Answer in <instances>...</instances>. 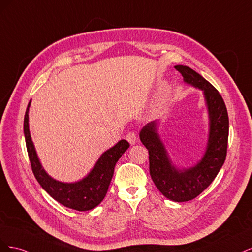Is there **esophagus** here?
I'll use <instances>...</instances> for the list:
<instances>
[{
	"mask_svg": "<svg viewBox=\"0 0 252 252\" xmlns=\"http://www.w3.org/2000/svg\"><path fill=\"white\" fill-rule=\"evenodd\" d=\"M126 140L130 145H134L136 143V135L134 134V132H128L126 134Z\"/></svg>",
	"mask_w": 252,
	"mask_h": 252,
	"instance_id": "1",
	"label": "esophagus"
}]
</instances>
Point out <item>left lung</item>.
<instances>
[{
  "instance_id": "obj_1",
  "label": "left lung",
  "mask_w": 252,
  "mask_h": 252,
  "mask_svg": "<svg viewBox=\"0 0 252 252\" xmlns=\"http://www.w3.org/2000/svg\"><path fill=\"white\" fill-rule=\"evenodd\" d=\"M187 85L203 91L208 112V139L200 161L187 168L175 166L158 133L159 122L152 121L140 131V140L149 152V171L157 188L168 200H193L216 179L225 162L229 120L223 97L211 84L191 68L174 66Z\"/></svg>"
}]
</instances>
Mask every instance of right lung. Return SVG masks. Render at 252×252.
<instances>
[{
    "instance_id": "add662e5",
    "label": "right lung",
    "mask_w": 252,
    "mask_h": 252,
    "mask_svg": "<svg viewBox=\"0 0 252 252\" xmlns=\"http://www.w3.org/2000/svg\"><path fill=\"white\" fill-rule=\"evenodd\" d=\"M29 102L24 118V135L27 152L36 181L52 199L65 207L78 211H87L95 208L107 193L112 179L114 167L122 155L129 148L126 140L119 141L113 147L101 155L94 166L82 180L72 183L61 182L51 178L44 169L37 157L29 130Z\"/></svg>"
}]
</instances>
